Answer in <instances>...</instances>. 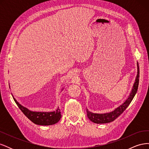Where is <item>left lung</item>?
<instances>
[{"label":"left lung","instance_id":"left-lung-1","mask_svg":"<svg viewBox=\"0 0 149 149\" xmlns=\"http://www.w3.org/2000/svg\"><path fill=\"white\" fill-rule=\"evenodd\" d=\"M137 74L136 76V78L135 79V82L132 86V91L130 92L129 96L127 99L122 104H120L119 107H116V109L109 112L104 114H97L93 113L92 112H90L88 109H86L87 116L90 120H91L93 123L96 124H106L109 123L111 122L114 121L117 118L123 113V112L126 109L130 103L132 101L133 98L134 97L136 94L137 93V89L139 86V66L137 63Z\"/></svg>","mask_w":149,"mask_h":149}]
</instances>
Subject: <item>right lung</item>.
I'll return each instance as SVG.
<instances>
[{
  "label": "right lung",
  "mask_w": 149,
  "mask_h": 149,
  "mask_svg": "<svg viewBox=\"0 0 149 149\" xmlns=\"http://www.w3.org/2000/svg\"><path fill=\"white\" fill-rule=\"evenodd\" d=\"M63 90V89H62ZM13 96V95H12ZM15 103L22 112L35 124L40 125H50L57 123L61 118L59 107L55 111L52 112H37L30 111L27 108L22 106L13 96Z\"/></svg>",
  "instance_id": "obj_1"
}]
</instances>
